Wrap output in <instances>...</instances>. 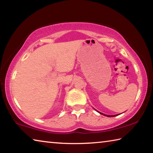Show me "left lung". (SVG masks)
Listing matches in <instances>:
<instances>
[{
	"mask_svg": "<svg viewBox=\"0 0 153 153\" xmlns=\"http://www.w3.org/2000/svg\"><path fill=\"white\" fill-rule=\"evenodd\" d=\"M100 113L102 114V115H104L105 116H107V117H115V116H117V115H105V114H103L102 113Z\"/></svg>",
	"mask_w": 153,
	"mask_h": 153,
	"instance_id": "8db88e82",
	"label": "left lung"
}]
</instances>
